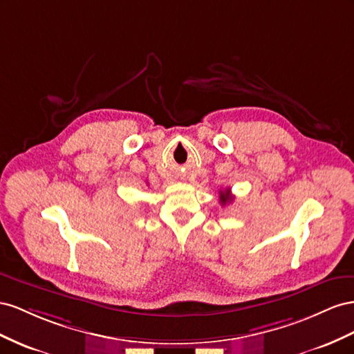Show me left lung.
Returning a JSON list of instances; mask_svg holds the SVG:
<instances>
[{
    "label": "left lung",
    "instance_id": "8db88e82",
    "mask_svg": "<svg viewBox=\"0 0 354 354\" xmlns=\"http://www.w3.org/2000/svg\"><path fill=\"white\" fill-rule=\"evenodd\" d=\"M219 200H221V203L222 205H225V203H230L231 200H233V197L230 196V189H225V191H221L219 193Z\"/></svg>",
    "mask_w": 354,
    "mask_h": 354
}]
</instances>
